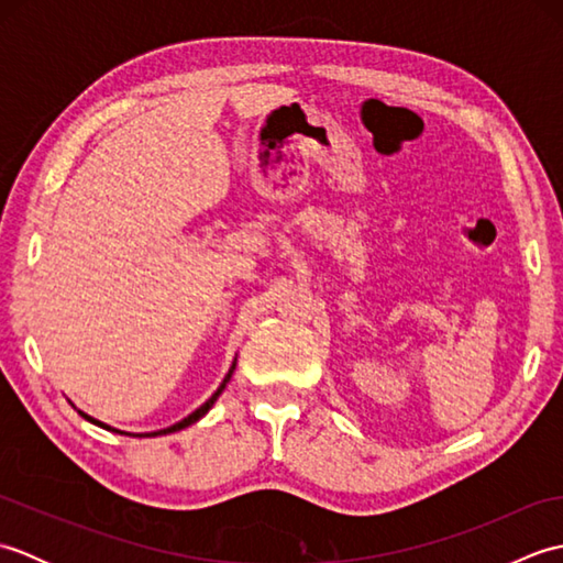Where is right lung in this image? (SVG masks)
<instances>
[{
    "mask_svg": "<svg viewBox=\"0 0 563 563\" xmlns=\"http://www.w3.org/2000/svg\"><path fill=\"white\" fill-rule=\"evenodd\" d=\"M234 367H236V357H234V361H232V367H230V373H227L224 375V379L220 382V387L218 389H214V394H212V397L206 401V404H202V406H198V409L194 411V413H188L186 418H181V421H178V423H174V426H169V428H162V430H154V433H137L140 438H157V435H169V433H176V430H184V428H188V426H194L196 421H200V418L202 416H206L210 409H212V406H214V401H218V397H220V394L224 391V387H227V382H230L232 379V375H234ZM84 418H87V421L89 423H93V426H99V428H106V430H113V433H121V435H130V433H125V430H118V428H111V426H106V423H101V421H97V418H91L89 413H84V411H79Z\"/></svg>",
    "mask_w": 563,
    "mask_h": 563,
    "instance_id": "obj_1",
    "label": "right lung"
}]
</instances>
